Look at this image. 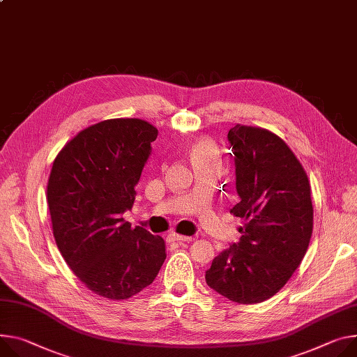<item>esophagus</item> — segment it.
I'll use <instances>...</instances> for the list:
<instances>
[{"mask_svg":"<svg viewBox=\"0 0 357 357\" xmlns=\"http://www.w3.org/2000/svg\"><path fill=\"white\" fill-rule=\"evenodd\" d=\"M168 241H169V242H192L193 238H192V236L178 235V234H169V235H168Z\"/></svg>","mask_w":357,"mask_h":357,"instance_id":"34e87169","label":"esophagus"}]
</instances>
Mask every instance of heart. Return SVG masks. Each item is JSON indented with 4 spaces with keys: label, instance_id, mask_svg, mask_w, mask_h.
I'll list each match as a JSON object with an SVG mask.
<instances>
[{
    "label": "heart",
    "instance_id": "heart-1",
    "mask_svg": "<svg viewBox=\"0 0 357 357\" xmlns=\"http://www.w3.org/2000/svg\"><path fill=\"white\" fill-rule=\"evenodd\" d=\"M193 164H205V162L218 160V153L209 141H198L190 149Z\"/></svg>",
    "mask_w": 357,
    "mask_h": 357
}]
</instances>
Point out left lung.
Segmentation results:
<instances>
[{
  "instance_id": "1",
  "label": "left lung",
  "mask_w": 357,
  "mask_h": 357,
  "mask_svg": "<svg viewBox=\"0 0 357 357\" xmlns=\"http://www.w3.org/2000/svg\"><path fill=\"white\" fill-rule=\"evenodd\" d=\"M228 141L241 198L231 213L245 225L205 279L226 299L253 305L278 294L302 262L313 229L310 185L295 153L266 129L238 123Z\"/></svg>"
}]
</instances>
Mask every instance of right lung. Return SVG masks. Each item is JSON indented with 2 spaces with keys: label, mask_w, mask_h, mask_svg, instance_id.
Listing matches in <instances>:
<instances>
[{
  "label": "right lung",
  "mask_w": 357,
  "mask_h": 357,
  "mask_svg": "<svg viewBox=\"0 0 357 357\" xmlns=\"http://www.w3.org/2000/svg\"><path fill=\"white\" fill-rule=\"evenodd\" d=\"M156 137L146 121L107 119L74 137L52 164L47 201L56 246L75 276L107 299L139 294L167 257L164 239L122 218Z\"/></svg>",
  "instance_id": "1"
}]
</instances>
